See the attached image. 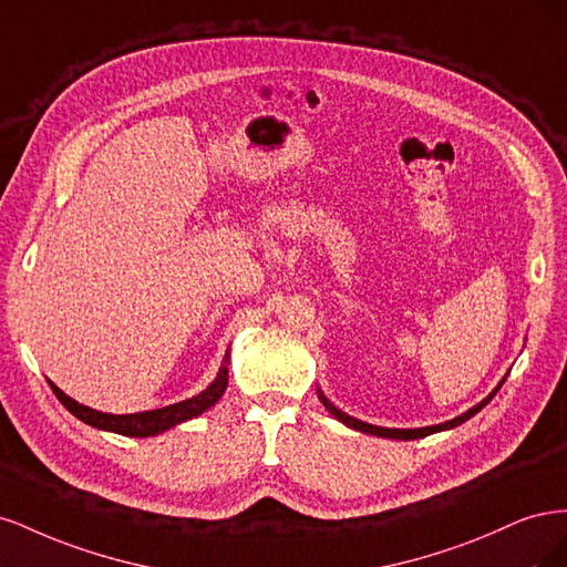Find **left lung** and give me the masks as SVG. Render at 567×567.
<instances>
[{"instance_id":"obj_1","label":"left lung","mask_w":567,"mask_h":567,"mask_svg":"<svg viewBox=\"0 0 567 567\" xmlns=\"http://www.w3.org/2000/svg\"><path fill=\"white\" fill-rule=\"evenodd\" d=\"M506 381V379H504ZM504 381L496 385L492 392H489V398H485L483 402L480 404H475L473 409H468L466 414H461V416H456V419H452V421H444V423H440V425H427V427H414V431H400V427H379V425H371V423H364V421H357V419H352V416H348V414H342L340 409H336L329 400L323 398V394L319 392V400L323 402V406L331 411V414L338 419V421H342L346 425H350V427H354V431H362V433H369V435H379V437H392V440H416V437H425V435H433V433H440V431H450V427H456V425H461L463 421H468L471 416H475L480 409H483L494 394H496V390H499L502 385H504Z\"/></svg>"}]
</instances>
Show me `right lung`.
<instances>
[{
    "mask_svg": "<svg viewBox=\"0 0 567 567\" xmlns=\"http://www.w3.org/2000/svg\"><path fill=\"white\" fill-rule=\"evenodd\" d=\"M227 373H229L227 367H221L219 373H217V379L192 400H184V402L169 404V406H163V409L142 411V414H125V416L104 414V411H96V409H90L84 404H78L75 400L68 398V394L61 392L51 381H49V385H51V390H54L59 402L68 411H71L73 416H78L80 421H84L87 425H94V427H99V431H111V433H117V435H127V437H148V435H158V433L167 431V427H173L182 421H188V419L203 414L205 409H210L227 390Z\"/></svg>",
    "mask_w": 567,
    "mask_h": 567,
    "instance_id": "right-lung-1",
    "label": "right lung"
}]
</instances>
